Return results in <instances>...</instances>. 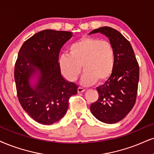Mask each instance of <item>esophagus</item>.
Segmentation results:
<instances>
[{
  "label": "esophagus",
  "instance_id": "1",
  "mask_svg": "<svg viewBox=\"0 0 154 154\" xmlns=\"http://www.w3.org/2000/svg\"><path fill=\"white\" fill-rule=\"evenodd\" d=\"M85 91H86V89L83 88H81V87H79V88H78V92L79 93H83V92H84Z\"/></svg>",
  "mask_w": 154,
  "mask_h": 154
}]
</instances>
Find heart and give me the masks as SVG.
Masks as SVG:
<instances>
[{
  "mask_svg": "<svg viewBox=\"0 0 154 154\" xmlns=\"http://www.w3.org/2000/svg\"><path fill=\"white\" fill-rule=\"evenodd\" d=\"M68 54H61L58 65L64 77L74 82L84 70L81 82L90 86L108 79L116 66V51L111 43L92 37H83L70 45Z\"/></svg>",
  "mask_w": 154,
  "mask_h": 154,
  "instance_id": "obj_1",
  "label": "heart"
}]
</instances>
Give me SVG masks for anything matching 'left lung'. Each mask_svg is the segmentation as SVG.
Segmentation results:
<instances>
[{"label":"left lung","mask_w":154,"mask_h":154,"mask_svg":"<svg viewBox=\"0 0 154 154\" xmlns=\"http://www.w3.org/2000/svg\"><path fill=\"white\" fill-rule=\"evenodd\" d=\"M96 33L109 38L114 47L116 66L106 83L96 88L98 99L91 105L90 109L98 120L115 123L124 119L136 103L139 66L131 45L120 32L105 26L89 34Z\"/></svg>","instance_id":"8db88e82"}]
</instances>
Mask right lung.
I'll list each match as a JSON object with an SVG mask.
<instances>
[{"instance_id":"1","label":"right lung","mask_w":154,"mask_h":154,"mask_svg":"<svg viewBox=\"0 0 154 154\" xmlns=\"http://www.w3.org/2000/svg\"><path fill=\"white\" fill-rule=\"evenodd\" d=\"M73 33L43 30L22 45L14 69L17 96L24 111L38 123L51 125L64 116L68 100L78 86L62 76L58 65L60 48ZM37 77L32 85L30 79Z\"/></svg>"}]
</instances>
